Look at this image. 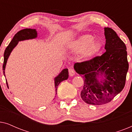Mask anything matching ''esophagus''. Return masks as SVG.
Wrapping results in <instances>:
<instances>
[{"instance_id":"obj_1","label":"esophagus","mask_w":132,"mask_h":132,"mask_svg":"<svg viewBox=\"0 0 132 132\" xmlns=\"http://www.w3.org/2000/svg\"><path fill=\"white\" fill-rule=\"evenodd\" d=\"M75 73H76L75 71L73 69H72V68H70V69H69V75H70V76H73L75 75Z\"/></svg>"}]
</instances>
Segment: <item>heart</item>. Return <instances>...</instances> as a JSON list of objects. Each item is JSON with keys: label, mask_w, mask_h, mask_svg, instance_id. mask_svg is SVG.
Listing matches in <instances>:
<instances>
[{"label": "heart", "mask_w": 132, "mask_h": 132, "mask_svg": "<svg viewBox=\"0 0 132 132\" xmlns=\"http://www.w3.org/2000/svg\"><path fill=\"white\" fill-rule=\"evenodd\" d=\"M93 38L92 35H82L74 41L70 47L74 52L82 51V57L84 60H91L98 53L102 46L100 41L93 40Z\"/></svg>", "instance_id": "heart-1"}]
</instances>
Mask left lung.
Returning a JSON list of instances; mask_svg holds the SVG:
<instances>
[{
  "instance_id": "obj_1",
  "label": "left lung",
  "mask_w": 132,
  "mask_h": 132,
  "mask_svg": "<svg viewBox=\"0 0 132 132\" xmlns=\"http://www.w3.org/2000/svg\"><path fill=\"white\" fill-rule=\"evenodd\" d=\"M104 35L105 53L74 65L75 71L84 79L81 98L89 104L108 103L125 85L129 69L126 45L112 29L104 28Z\"/></svg>"
}]
</instances>
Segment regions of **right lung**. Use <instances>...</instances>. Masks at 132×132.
Returning a JSON list of instances; mask_svg holds the SVG:
<instances>
[{
	"mask_svg": "<svg viewBox=\"0 0 132 132\" xmlns=\"http://www.w3.org/2000/svg\"><path fill=\"white\" fill-rule=\"evenodd\" d=\"M38 36V34L35 29H24L20 30L17 34L14 35L12 41H11L8 46L6 48L4 52V60H3V75L5 76V68H6V65L7 63V61L9 56H10L12 50L18 44L19 41L27 40V39H32L36 38ZM68 78V68H65L62 70L60 73L55 77L54 81H55V91L56 94H57V88L58 85L63 80H67ZM7 86H8V82L6 81Z\"/></svg>",
	"mask_w": 132,
	"mask_h": 132,
	"instance_id": "1",
	"label": "right lung"
}]
</instances>
